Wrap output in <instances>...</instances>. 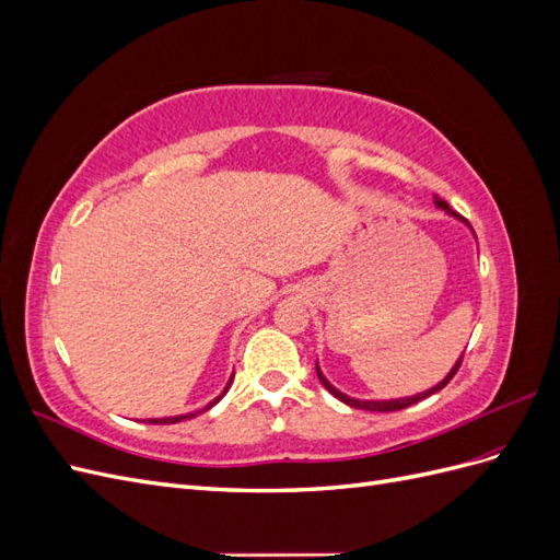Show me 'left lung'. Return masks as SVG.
Wrapping results in <instances>:
<instances>
[{
	"mask_svg": "<svg viewBox=\"0 0 560 560\" xmlns=\"http://www.w3.org/2000/svg\"><path fill=\"white\" fill-rule=\"evenodd\" d=\"M436 202V208L439 210H444L446 214H451V217H457L460 219V222H465V219L457 214V212H453L451 208H448V202L446 200H442V198H436L434 200ZM467 224V222H465ZM469 226V224H467ZM471 229V226H469ZM460 364H463V354L460 358H457V362H455V366L448 371L446 374V378L444 381H439L434 387H430V389H425V393H418V395H411V397H399V399H354V397H348V395H343L341 389H336L327 378H325V374H322L319 371V366L315 364V369H317V378H319V383L325 385L329 393L338 399V401H343V404H348V406H352V409H364V411H399V409H406V406H413V404H418V401H422L425 397H430V395H434V393H439V389L442 387H446L448 385V381L457 374V369H460Z\"/></svg>",
	"mask_w": 560,
	"mask_h": 560,
	"instance_id": "1",
	"label": "left lung"
}]
</instances>
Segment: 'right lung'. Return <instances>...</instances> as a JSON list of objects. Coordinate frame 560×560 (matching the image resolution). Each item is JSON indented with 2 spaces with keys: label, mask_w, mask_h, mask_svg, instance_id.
<instances>
[{
  "label": "right lung",
  "mask_w": 560,
  "mask_h": 560,
  "mask_svg": "<svg viewBox=\"0 0 560 560\" xmlns=\"http://www.w3.org/2000/svg\"><path fill=\"white\" fill-rule=\"evenodd\" d=\"M231 383H233V376L229 378V383H226V387H224V393L222 395H219V397H214L208 406H206V409H200V411H194V413H186V416H173V418H151L149 422H154V425H173V422H179V420H184V418H194V416H198V413H202V411H208V409H212V406L219 401V399H222L226 393H229V387H231Z\"/></svg>",
  "instance_id": "obj_1"
}]
</instances>
